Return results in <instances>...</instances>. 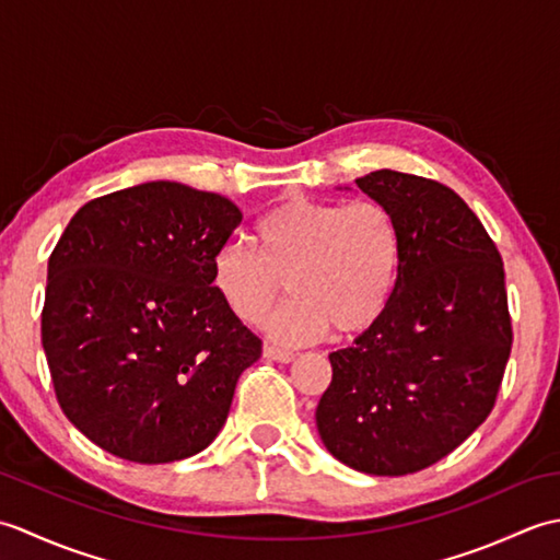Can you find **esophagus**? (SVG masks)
<instances>
[{
    "label": "esophagus",
    "instance_id": "obj_1",
    "mask_svg": "<svg viewBox=\"0 0 560 560\" xmlns=\"http://www.w3.org/2000/svg\"><path fill=\"white\" fill-rule=\"evenodd\" d=\"M265 359H269V361H279V363H291L295 355H293V351H287V349H277V347H265Z\"/></svg>",
    "mask_w": 560,
    "mask_h": 560
}]
</instances>
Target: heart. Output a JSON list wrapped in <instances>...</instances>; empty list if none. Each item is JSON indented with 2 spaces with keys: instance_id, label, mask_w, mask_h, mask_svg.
<instances>
[{
  "instance_id": "heart-1",
  "label": "heart",
  "mask_w": 560,
  "mask_h": 560,
  "mask_svg": "<svg viewBox=\"0 0 560 560\" xmlns=\"http://www.w3.org/2000/svg\"><path fill=\"white\" fill-rule=\"evenodd\" d=\"M255 249L225 243L211 257V287L237 323L255 327L279 301L283 283L293 299L269 317L281 343L359 335L385 313L401 269V229L375 199L317 201L289 197L255 223Z\"/></svg>"
}]
</instances>
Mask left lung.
Listing matches in <instances>:
<instances>
[{
  "label": "left lung",
  "mask_w": 560,
  "mask_h": 560,
  "mask_svg": "<svg viewBox=\"0 0 560 560\" xmlns=\"http://www.w3.org/2000/svg\"><path fill=\"white\" fill-rule=\"evenodd\" d=\"M355 185L395 213L401 269L385 313L329 353L315 421L347 467L404 477L450 455L493 409L513 347L505 269L443 183L385 168Z\"/></svg>",
  "instance_id": "obj_1"
}]
</instances>
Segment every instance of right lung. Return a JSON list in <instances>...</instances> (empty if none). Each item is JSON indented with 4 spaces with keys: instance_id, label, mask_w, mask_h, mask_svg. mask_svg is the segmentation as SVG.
<instances>
[{
    "instance_id": "right-lung-1",
    "label": "right lung",
    "mask_w": 560,
    "mask_h": 560,
    "mask_svg": "<svg viewBox=\"0 0 560 560\" xmlns=\"http://www.w3.org/2000/svg\"><path fill=\"white\" fill-rule=\"evenodd\" d=\"M243 213L156 180L91 199L47 261L43 349L67 419L115 457L205 450L261 341L225 311L211 257Z\"/></svg>"
}]
</instances>
